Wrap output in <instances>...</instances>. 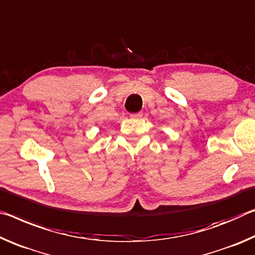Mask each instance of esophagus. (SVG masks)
<instances>
[{
    "mask_svg": "<svg viewBox=\"0 0 255 255\" xmlns=\"http://www.w3.org/2000/svg\"><path fill=\"white\" fill-rule=\"evenodd\" d=\"M132 119H140L142 118L143 116V113L142 112H137V113H132V114L130 115Z\"/></svg>",
    "mask_w": 255,
    "mask_h": 255,
    "instance_id": "34e87169",
    "label": "esophagus"
}]
</instances>
